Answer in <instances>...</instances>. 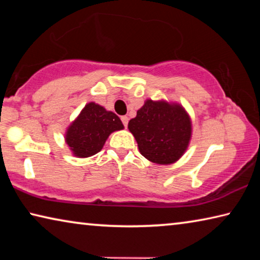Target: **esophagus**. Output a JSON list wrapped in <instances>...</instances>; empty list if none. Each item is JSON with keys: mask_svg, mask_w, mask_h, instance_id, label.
I'll return each mask as SVG.
<instances>
[{"mask_svg": "<svg viewBox=\"0 0 260 260\" xmlns=\"http://www.w3.org/2000/svg\"><path fill=\"white\" fill-rule=\"evenodd\" d=\"M120 119H121V121H122V124H124V126L127 127V124H128V117H127V116H122V117L120 118Z\"/></svg>", "mask_w": 260, "mask_h": 260, "instance_id": "esophagus-1", "label": "esophagus"}]
</instances>
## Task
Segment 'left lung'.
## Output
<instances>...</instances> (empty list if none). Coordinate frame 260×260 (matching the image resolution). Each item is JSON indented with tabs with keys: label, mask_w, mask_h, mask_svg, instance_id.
Masks as SVG:
<instances>
[{
	"label": "left lung",
	"mask_w": 260,
	"mask_h": 260,
	"mask_svg": "<svg viewBox=\"0 0 260 260\" xmlns=\"http://www.w3.org/2000/svg\"><path fill=\"white\" fill-rule=\"evenodd\" d=\"M141 155L160 165L177 161L187 150L191 121L181 105L147 100L128 122Z\"/></svg>",
	"instance_id": "obj_1"
}]
</instances>
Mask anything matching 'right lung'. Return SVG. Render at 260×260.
<instances>
[{"instance_id":"add662e5","label":"right lung","mask_w":260,"mask_h":260,"mask_svg":"<svg viewBox=\"0 0 260 260\" xmlns=\"http://www.w3.org/2000/svg\"><path fill=\"white\" fill-rule=\"evenodd\" d=\"M122 128L124 125L116 113L90 102L69 126L65 141L74 156L86 158L102 150L109 135Z\"/></svg>"}]
</instances>
